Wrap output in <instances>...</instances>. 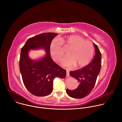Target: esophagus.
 <instances>
[{
	"label": "esophagus",
	"instance_id": "34e87169",
	"mask_svg": "<svg viewBox=\"0 0 122 122\" xmlns=\"http://www.w3.org/2000/svg\"><path fill=\"white\" fill-rule=\"evenodd\" d=\"M66 77H69V72L68 71H66Z\"/></svg>",
	"mask_w": 122,
	"mask_h": 122
}]
</instances>
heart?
<instances>
[{"instance_id": "heart-1", "label": "heart", "mask_w": 122, "mask_h": 122, "mask_svg": "<svg viewBox=\"0 0 122 122\" xmlns=\"http://www.w3.org/2000/svg\"><path fill=\"white\" fill-rule=\"evenodd\" d=\"M62 45L70 48L68 51V56L64 58L61 64L63 66L71 68L76 65L82 67L89 64L94 53V48L91 42L85 41L78 35H71L59 40L52 41L50 46V54L53 59L59 61L64 55Z\"/></svg>"}]
</instances>
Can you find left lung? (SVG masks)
Wrapping results in <instances>:
<instances>
[{
  "mask_svg": "<svg viewBox=\"0 0 122 122\" xmlns=\"http://www.w3.org/2000/svg\"><path fill=\"white\" fill-rule=\"evenodd\" d=\"M95 55L94 59L86 66L69 72V75L79 82L78 87L73 90L66 89L67 94L75 98H82L88 95L95 85L101 66V54L97 46L94 43Z\"/></svg>",
  "mask_w": 122,
  "mask_h": 122,
  "instance_id": "obj_1",
  "label": "left lung"
}]
</instances>
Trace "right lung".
Returning a JSON list of instances; mask_svg holds the SVG:
<instances>
[{
  "label": "right lung",
  "instance_id": "right-lung-1",
  "mask_svg": "<svg viewBox=\"0 0 122 122\" xmlns=\"http://www.w3.org/2000/svg\"><path fill=\"white\" fill-rule=\"evenodd\" d=\"M57 34L44 33L31 38L21 49L20 71L27 90L34 96L44 97L50 95L53 88L54 80L65 78L66 71L53 61L51 57L50 46ZM43 49L46 54L39 59L33 60L29 56L30 50Z\"/></svg>",
  "mask_w": 122,
  "mask_h": 122
}]
</instances>
